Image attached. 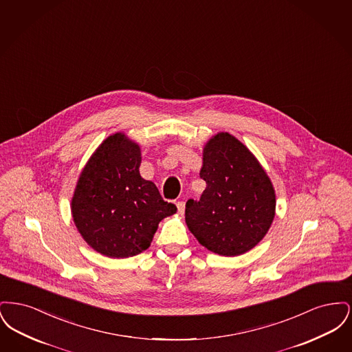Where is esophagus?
I'll return each instance as SVG.
<instances>
[{
  "label": "esophagus",
  "instance_id": "esophagus-1",
  "mask_svg": "<svg viewBox=\"0 0 352 352\" xmlns=\"http://www.w3.org/2000/svg\"><path fill=\"white\" fill-rule=\"evenodd\" d=\"M177 208H178V214H179V215H184V201H177Z\"/></svg>",
  "mask_w": 352,
  "mask_h": 352
}]
</instances>
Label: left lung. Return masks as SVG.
<instances>
[{"instance_id": "8db88e82", "label": "left lung", "mask_w": 352, "mask_h": 352, "mask_svg": "<svg viewBox=\"0 0 352 352\" xmlns=\"http://www.w3.org/2000/svg\"><path fill=\"white\" fill-rule=\"evenodd\" d=\"M201 201L186 203V224L204 248L240 256L267 234L276 215V192L267 171L241 141L219 132L203 148Z\"/></svg>"}]
</instances>
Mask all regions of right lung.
Instances as JSON below:
<instances>
[{"instance_id": "obj_1", "label": "right lung", "mask_w": 352, "mask_h": 352, "mask_svg": "<svg viewBox=\"0 0 352 352\" xmlns=\"http://www.w3.org/2000/svg\"><path fill=\"white\" fill-rule=\"evenodd\" d=\"M141 148L122 132L108 135L87 161L71 201L84 241L111 258L151 247L162 219L177 212L157 186L140 175Z\"/></svg>"}]
</instances>
